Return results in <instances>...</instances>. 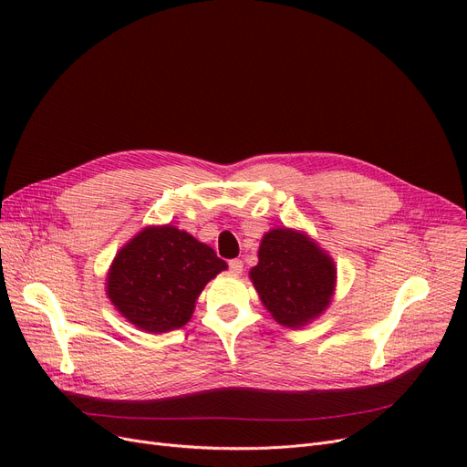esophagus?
I'll return each instance as SVG.
<instances>
[{"label":"esophagus","instance_id":"1","mask_svg":"<svg viewBox=\"0 0 467 467\" xmlns=\"http://www.w3.org/2000/svg\"><path fill=\"white\" fill-rule=\"evenodd\" d=\"M242 268H244V263L240 261V259H231L229 261V271H231V275H240L242 273Z\"/></svg>","mask_w":467,"mask_h":467}]
</instances>
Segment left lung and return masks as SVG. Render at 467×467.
Returning a JSON list of instances; mask_svg holds the SVG:
<instances>
[{
	"mask_svg": "<svg viewBox=\"0 0 467 467\" xmlns=\"http://www.w3.org/2000/svg\"><path fill=\"white\" fill-rule=\"evenodd\" d=\"M335 275L333 261L305 234L275 229L263 236L250 278L278 324L301 327L327 308Z\"/></svg>",
	"mask_w": 467,
	"mask_h": 467,
	"instance_id": "obj_1",
	"label": "left lung"
}]
</instances>
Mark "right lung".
<instances>
[{"label": "right lung", "instance_id": "1", "mask_svg": "<svg viewBox=\"0 0 467 467\" xmlns=\"http://www.w3.org/2000/svg\"><path fill=\"white\" fill-rule=\"evenodd\" d=\"M206 244L176 227H147L122 248L109 271L108 296L117 310L147 333L189 322L204 285L225 271Z\"/></svg>", "mask_w": 467, "mask_h": 467}]
</instances>
